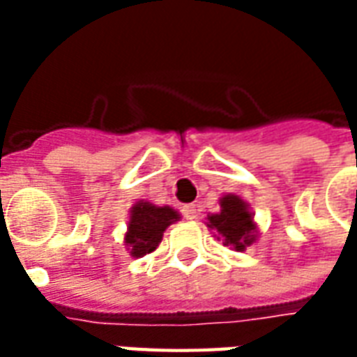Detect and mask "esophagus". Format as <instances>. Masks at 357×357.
Listing matches in <instances>:
<instances>
[{
	"label": "esophagus",
	"instance_id": "1",
	"mask_svg": "<svg viewBox=\"0 0 357 357\" xmlns=\"http://www.w3.org/2000/svg\"><path fill=\"white\" fill-rule=\"evenodd\" d=\"M181 212H183V218H185V220H197V216H199L197 204H185Z\"/></svg>",
	"mask_w": 357,
	"mask_h": 357
}]
</instances>
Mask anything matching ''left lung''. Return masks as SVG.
<instances>
[{
    "label": "left lung",
    "instance_id": "obj_1",
    "mask_svg": "<svg viewBox=\"0 0 357 357\" xmlns=\"http://www.w3.org/2000/svg\"><path fill=\"white\" fill-rule=\"evenodd\" d=\"M206 227L214 231V237L224 247L243 252L258 241V225L255 214L243 197L227 193L220 199V212L206 216Z\"/></svg>",
    "mask_w": 357,
    "mask_h": 357
}]
</instances>
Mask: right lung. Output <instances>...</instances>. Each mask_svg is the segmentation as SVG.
<instances>
[{
    "label": "right lung",
    "mask_w": 357,
    "mask_h": 357,
    "mask_svg": "<svg viewBox=\"0 0 357 357\" xmlns=\"http://www.w3.org/2000/svg\"><path fill=\"white\" fill-rule=\"evenodd\" d=\"M179 212L172 206H156L149 201H137L130 208V220L124 245L133 258L151 255L162 241L168 225L179 222Z\"/></svg>",
    "instance_id": "obj_1"
}]
</instances>
